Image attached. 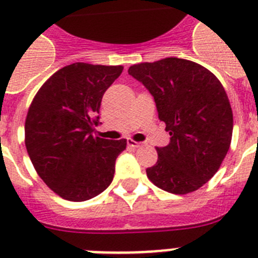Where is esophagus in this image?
<instances>
[{
  "instance_id": "34e87169",
  "label": "esophagus",
  "mask_w": 258,
  "mask_h": 258,
  "mask_svg": "<svg viewBox=\"0 0 258 258\" xmlns=\"http://www.w3.org/2000/svg\"><path fill=\"white\" fill-rule=\"evenodd\" d=\"M127 145L131 146V147H133V149H137V147H141V146H143L145 143H143V142H136L134 140L129 138V140H127Z\"/></svg>"
}]
</instances>
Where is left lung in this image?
Wrapping results in <instances>:
<instances>
[{"label":"left lung","mask_w":258,"mask_h":258,"mask_svg":"<svg viewBox=\"0 0 258 258\" xmlns=\"http://www.w3.org/2000/svg\"><path fill=\"white\" fill-rule=\"evenodd\" d=\"M127 72L154 95L170 136L169 145L156 147L147 177L168 192L197 191L220 169L231 143L232 109L222 84L206 67L181 58L138 63Z\"/></svg>","instance_id":"obj_1"}]
</instances>
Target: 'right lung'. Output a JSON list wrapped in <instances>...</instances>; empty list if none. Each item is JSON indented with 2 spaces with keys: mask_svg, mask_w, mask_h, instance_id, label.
<instances>
[{
  "mask_svg": "<svg viewBox=\"0 0 258 258\" xmlns=\"http://www.w3.org/2000/svg\"><path fill=\"white\" fill-rule=\"evenodd\" d=\"M122 70L80 61L66 66L45 81L29 106L27 152L41 179L63 199L85 202L112 182L126 140H104L94 131L104 92Z\"/></svg>",
  "mask_w": 258,
  "mask_h": 258,
  "instance_id": "1",
  "label": "right lung"
}]
</instances>
